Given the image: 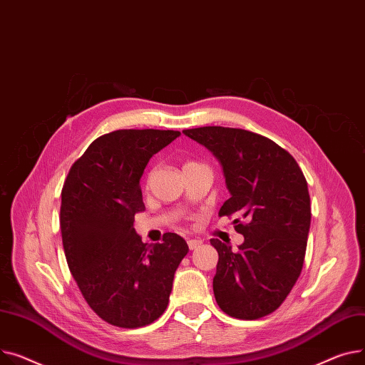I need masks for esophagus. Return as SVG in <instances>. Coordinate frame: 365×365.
I'll return each instance as SVG.
<instances>
[{
	"label": "esophagus",
	"mask_w": 365,
	"mask_h": 365,
	"mask_svg": "<svg viewBox=\"0 0 365 365\" xmlns=\"http://www.w3.org/2000/svg\"><path fill=\"white\" fill-rule=\"evenodd\" d=\"M187 245H188V249H190V250H195V249H197V247L202 245V240L188 239V240H187Z\"/></svg>",
	"instance_id": "obj_1"
}]
</instances>
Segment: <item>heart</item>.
Returning a JSON list of instances; mask_svg holds the SVG:
<instances>
[{
	"instance_id": "b5f03b06",
	"label": "heart",
	"mask_w": 365,
	"mask_h": 365,
	"mask_svg": "<svg viewBox=\"0 0 365 365\" xmlns=\"http://www.w3.org/2000/svg\"><path fill=\"white\" fill-rule=\"evenodd\" d=\"M192 163H195V162H187L185 165H192ZM185 165H184V166H185Z\"/></svg>"
}]
</instances>
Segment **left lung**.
<instances>
[{
    "label": "left lung",
    "mask_w": 365,
    "mask_h": 365,
    "mask_svg": "<svg viewBox=\"0 0 365 365\" xmlns=\"http://www.w3.org/2000/svg\"><path fill=\"white\" fill-rule=\"evenodd\" d=\"M213 153L230 199L220 217H235L239 250L212 239L218 252L213 294L230 317L258 319L280 307L301 275L311 225L308 184L293 156L272 140L240 128L182 131Z\"/></svg>",
    "instance_id": "8db88e82"
}]
</instances>
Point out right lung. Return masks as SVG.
<instances>
[{
	"label": "right lung",
	"mask_w": 365,
	"mask_h": 365,
	"mask_svg": "<svg viewBox=\"0 0 365 365\" xmlns=\"http://www.w3.org/2000/svg\"><path fill=\"white\" fill-rule=\"evenodd\" d=\"M180 135L170 130L104 134L72 165L63 184L60 230L69 269L90 308L112 326L137 329L156 321L188 252L175 232L147 245L134 230V215L145 209L144 169Z\"/></svg>",
	"instance_id": "1"
}]
</instances>
